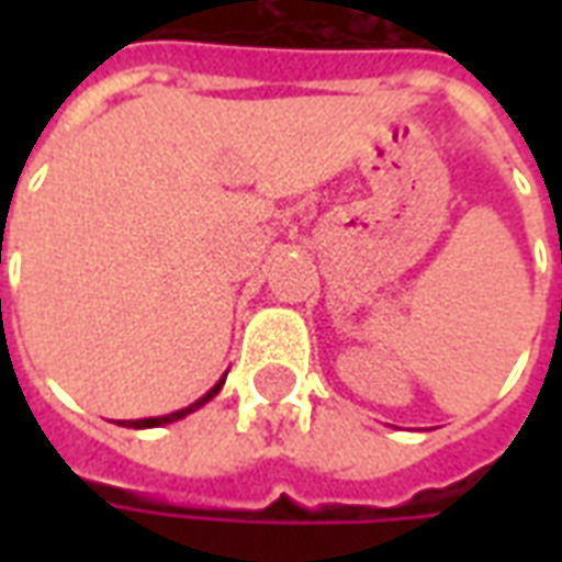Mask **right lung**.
<instances>
[{"label": "right lung", "mask_w": 562, "mask_h": 562, "mask_svg": "<svg viewBox=\"0 0 562 562\" xmlns=\"http://www.w3.org/2000/svg\"><path fill=\"white\" fill-rule=\"evenodd\" d=\"M225 385V376L213 385V389L204 394V397H198L195 403H189V406H183V409H177V413H168V415H159V418H138V422H120L123 427H135V430H144V427H161V424H171V422H180V418H186L189 413H195V409H201L204 403L213 401L216 394H220V389Z\"/></svg>", "instance_id": "right-lung-1"}]
</instances>
